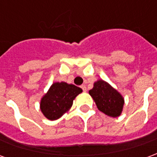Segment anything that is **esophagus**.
<instances>
[{
  "label": "esophagus",
  "mask_w": 157,
  "mask_h": 157,
  "mask_svg": "<svg viewBox=\"0 0 157 157\" xmlns=\"http://www.w3.org/2000/svg\"><path fill=\"white\" fill-rule=\"evenodd\" d=\"M81 87H82V89L83 90V92H86V90H87V89H86V86L85 85H82Z\"/></svg>",
  "instance_id": "obj_1"
}]
</instances>
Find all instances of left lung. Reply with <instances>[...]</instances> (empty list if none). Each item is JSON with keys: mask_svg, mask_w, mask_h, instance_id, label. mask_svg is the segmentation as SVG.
I'll use <instances>...</instances> for the list:
<instances>
[{"mask_svg": "<svg viewBox=\"0 0 157 157\" xmlns=\"http://www.w3.org/2000/svg\"><path fill=\"white\" fill-rule=\"evenodd\" d=\"M89 94L95 101L98 109L106 115L116 118L121 114L124 104V98L108 82L97 81Z\"/></svg>", "mask_w": 157, "mask_h": 157, "instance_id": "1", "label": "left lung"}]
</instances>
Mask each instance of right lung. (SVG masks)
Here are the masks:
<instances>
[{
	"label": "right lung",
	"mask_w": 157,
	"mask_h": 157,
	"mask_svg": "<svg viewBox=\"0 0 157 157\" xmlns=\"http://www.w3.org/2000/svg\"><path fill=\"white\" fill-rule=\"evenodd\" d=\"M81 92L82 88L73 84L63 82L53 83L40 102L43 114L49 120L58 119L68 112L73 104V100Z\"/></svg>",
	"instance_id": "right-lung-1"
}]
</instances>
